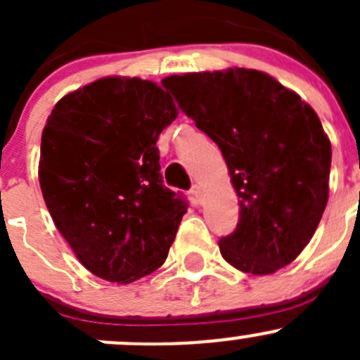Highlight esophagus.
<instances>
[{"label":"esophagus","instance_id":"1","mask_svg":"<svg viewBox=\"0 0 360 360\" xmlns=\"http://www.w3.org/2000/svg\"><path fill=\"white\" fill-rule=\"evenodd\" d=\"M190 193H191V197L195 198V200H197V202H202V198H203V191H202V188L198 186V184H195V186L191 188Z\"/></svg>","mask_w":360,"mask_h":360}]
</instances>
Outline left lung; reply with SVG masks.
Returning a JSON list of instances; mask_svg holds the SVG:
<instances>
[{"mask_svg":"<svg viewBox=\"0 0 360 360\" xmlns=\"http://www.w3.org/2000/svg\"><path fill=\"white\" fill-rule=\"evenodd\" d=\"M179 108L219 146L238 195V224L219 240L240 271L275 274L307 248L328 205L331 143L317 112L256 69L162 79Z\"/></svg>","mask_w":360,"mask_h":360,"instance_id":"8db88e82","label":"left lung"}]
</instances>
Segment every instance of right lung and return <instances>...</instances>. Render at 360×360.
<instances>
[{"mask_svg": "<svg viewBox=\"0 0 360 360\" xmlns=\"http://www.w3.org/2000/svg\"><path fill=\"white\" fill-rule=\"evenodd\" d=\"M155 82L108 76L64 96L41 134L39 186L79 263L130 284L167 259L188 209L162 184L158 136L176 120Z\"/></svg>", "mask_w": 360, "mask_h": 360, "instance_id": "right-lung-1", "label": "right lung"}]
</instances>
